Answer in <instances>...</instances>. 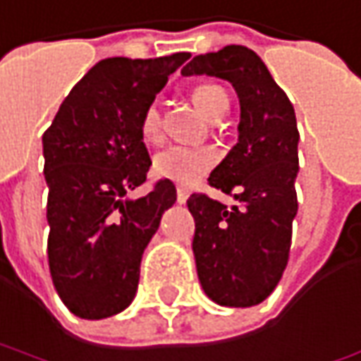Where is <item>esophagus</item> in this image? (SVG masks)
<instances>
[{"mask_svg": "<svg viewBox=\"0 0 361 361\" xmlns=\"http://www.w3.org/2000/svg\"><path fill=\"white\" fill-rule=\"evenodd\" d=\"M186 198H188V190L183 188V186H178V188H176V200H178L180 204H185Z\"/></svg>", "mask_w": 361, "mask_h": 361, "instance_id": "obj_1", "label": "esophagus"}]
</instances>
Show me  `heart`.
<instances>
[{
	"label": "heart",
	"instance_id": "obj_1",
	"mask_svg": "<svg viewBox=\"0 0 361 361\" xmlns=\"http://www.w3.org/2000/svg\"><path fill=\"white\" fill-rule=\"evenodd\" d=\"M192 101L209 118H216L228 109V97L220 85L202 83L192 89ZM161 109L151 103L141 115V137L147 142L161 139ZM216 163V151L210 147L171 145L154 157V173L180 185H192L204 176Z\"/></svg>",
	"mask_w": 361,
	"mask_h": 361
}]
</instances>
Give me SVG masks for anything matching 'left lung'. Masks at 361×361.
<instances>
[{"instance_id": "left-lung-1", "label": "left lung", "mask_w": 361, "mask_h": 361, "mask_svg": "<svg viewBox=\"0 0 361 361\" xmlns=\"http://www.w3.org/2000/svg\"><path fill=\"white\" fill-rule=\"evenodd\" d=\"M180 73L228 81L240 101L238 142L210 173L209 185L240 207L195 192L192 252L200 286L212 302L248 308L264 302L288 264L298 212V127L286 93L264 61L244 45L192 57Z\"/></svg>"}]
</instances>
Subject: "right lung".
Returning a JSON list of instances; mask_svg holds the SVG:
<instances>
[{
	"instance_id": "right-lung-1",
	"label": "right lung",
	"mask_w": 361,
	"mask_h": 361,
	"mask_svg": "<svg viewBox=\"0 0 361 361\" xmlns=\"http://www.w3.org/2000/svg\"><path fill=\"white\" fill-rule=\"evenodd\" d=\"M188 57L99 61L43 133L51 278L79 318L101 320L129 306L142 252L175 204L169 178L141 198L129 192L147 180L152 164L139 129L142 111Z\"/></svg>"
}]
</instances>
